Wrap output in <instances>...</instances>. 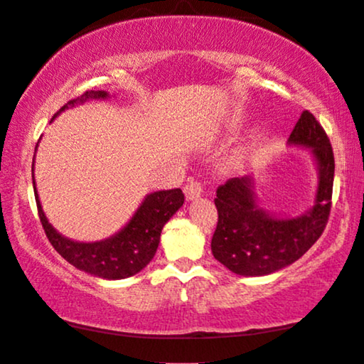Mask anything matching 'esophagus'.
Returning <instances> with one entry per match:
<instances>
[{"instance_id": "34e87169", "label": "esophagus", "mask_w": 364, "mask_h": 364, "mask_svg": "<svg viewBox=\"0 0 364 364\" xmlns=\"http://www.w3.org/2000/svg\"><path fill=\"white\" fill-rule=\"evenodd\" d=\"M183 192H186L187 200L198 198L200 195L203 193V183L197 181V178H191V181L187 182V186L183 187Z\"/></svg>"}]
</instances>
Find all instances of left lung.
I'll use <instances>...</instances> for the list:
<instances>
[{
  "label": "left lung",
  "instance_id": "left-lung-1",
  "mask_svg": "<svg viewBox=\"0 0 364 364\" xmlns=\"http://www.w3.org/2000/svg\"><path fill=\"white\" fill-rule=\"evenodd\" d=\"M289 143L310 147L318 164L315 205L297 218H276L256 203L250 177H233L217 188L215 259L240 276H266L292 264L322 236L330 217L335 157L322 124L309 109L300 114Z\"/></svg>",
  "mask_w": 364,
  "mask_h": 364
}]
</instances>
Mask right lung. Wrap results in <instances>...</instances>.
Returning <instances> with one entry per match:
<instances>
[{
    "mask_svg": "<svg viewBox=\"0 0 364 364\" xmlns=\"http://www.w3.org/2000/svg\"><path fill=\"white\" fill-rule=\"evenodd\" d=\"M107 97L108 93L103 90H87L80 97L67 102L54 114V118L73 105L83 103L90 98ZM34 195L42 228H44L46 236L54 246V250L77 269L103 279H126L144 269L156 255L162 228L183 203V193L181 188L149 193L141 203L138 212L134 213V217L129 220V223L112 238L97 241V243H78V241L65 238L52 228V225L42 212L38 191H34Z\"/></svg>",
    "mask_w": 364,
    "mask_h": 364,
    "instance_id": "add662e5",
    "label": "right lung"
}]
</instances>
